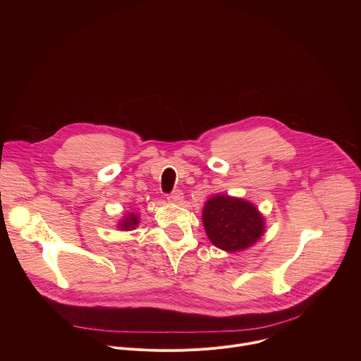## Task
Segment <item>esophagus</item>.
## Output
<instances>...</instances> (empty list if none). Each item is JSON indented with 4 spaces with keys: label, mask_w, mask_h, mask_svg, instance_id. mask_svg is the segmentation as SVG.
Listing matches in <instances>:
<instances>
[{
    "label": "esophagus",
    "mask_w": 361,
    "mask_h": 361,
    "mask_svg": "<svg viewBox=\"0 0 361 361\" xmlns=\"http://www.w3.org/2000/svg\"><path fill=\"white\" fill-rule=\"evenodd\" d=\"M171 202H181V200H183V192L180 191V190H174L171 194H169V197H167Z\"/></svg>",
    "instance_id": "34e87169"
}]
</instances>
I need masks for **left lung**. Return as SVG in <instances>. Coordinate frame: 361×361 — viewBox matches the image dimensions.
I'll return each instance as SVG.
<instances>
[{
    "label": "left lung",
    "instance_id": "obj_1",
    "mask_svg": "<svg viewBox=\"0 0 361 361\" xmlns=\"http://www.w3.org/2000/svg\"><path fill=\"white\" fill-rule=\"evenodd\" d=\"M202 223L212 243L226 251L250 247L264 233V219L241 198L214 195L202 210Z\"/></svg>",
    "mask_w": 361,
    "mask_h": 361
}]
</instances>
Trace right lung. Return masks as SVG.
Returning a JSON list of instances; mask_svg holds the SVG:
<instances>
[{"mask_svg":"<svg viewBox=\"0 0 361 361\" xmlns=\"http://www.w3.org/2000/svg\"><path fill=\"white\" fill-rule=\"evenodd\" d=\"M138 224V217L131 214L128 216L127 219H124L121 223H120V228L121 230H133L135 226Z\"/></svg>","mask_w":361,"mask_h":361,"instance_id":"obj_1","label":"right lung"}]
</instances>
